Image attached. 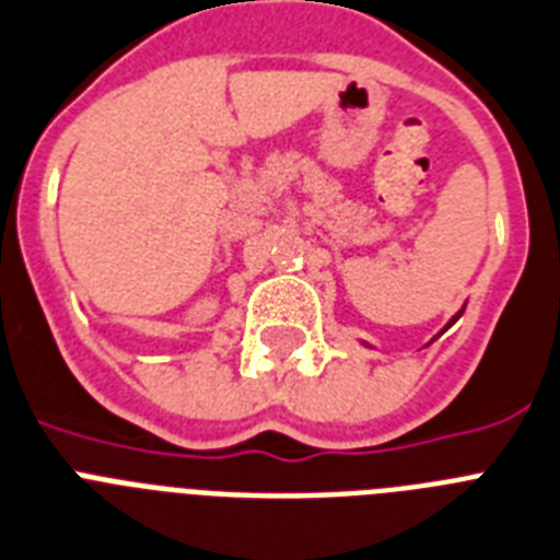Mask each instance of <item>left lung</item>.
Returning a JSON list of instances; mask_svg holds the SVG:
<instances>
[{
  "label": "left lung",
  "instance_id": "obj_1",
  "mask_svg": "<svg viewBox=\"0 0 560 560\" xmlns=\"http://www.w3.org/2000/svg\"><path fill=\"white\" fill-rule=\"evenodd\" d=\"M460 316H463V311H460V313H457V316H452V322H448V325H445V327H452V325H454V322L460 319ZM445 327H443V330H445Z\"/></svg>",
  "mask_w": 560,
  "mask_h": 560
}]
</instances>
